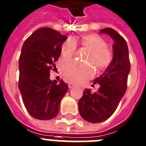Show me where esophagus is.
<instances>
[{
  "label": "esophagus",
  "mask_w": 146,
  "mask_h": 146,
  "mask_svg": "<svg viewBox=\"0 0 146 146\" xmlns=\"http://www.w3.org/2000/svg\"><path fill=\"white\" fill-rule=\"evenodd\" d=\"M74 86H75V85H73V83H69V84H68V87H69L70 89V88H73L74 87Z\"/></svg>",
  "instance_id": "esophagus-1"
}]
</instances>
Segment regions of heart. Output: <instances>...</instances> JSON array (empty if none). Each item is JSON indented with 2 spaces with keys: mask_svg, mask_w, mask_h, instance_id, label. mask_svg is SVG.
I'll list each match as a JSON object with an SVG mask.
<instances>
[{
  "mask_svg": "<svg viewBox=\"0 0 146 146\" xmlns=\"http://www.w3.org/2000/svg\"><path fill=\"white\" fill-rule=\"evenodd\" d=\"M81 44L90 49L86 60L94 63L98 69H104L112 61V54L106 48L107 44L104 39L97 34H88L82 36ZM76 49V43L73 39H67L62 44L61 56L69 59ZM61 72L68 81L76 84H82L94 75V69L90 63H81L75 61H64L61 65Z\"/></svg>",
  "mask_w": 146,
  "mask_h": 146,
  "instance_id": "obj_1",
  "label": "heart"
}]
</instances>
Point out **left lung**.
<instances>
[{
    "label": "left lung",
    "mask_w": 146,
    "mask_h": 146,
    "mask_svg": "<svg viewBox=\"0 0 146 146\" xmlns=\"http://www.w3.org/2000/svg\"><path fill=\"white\" fill-rule=\"evenodd\" d=\"M114 41L113 57L104 73L94 80V85L99 84L96 93L85 89L78 102L80 115L91 123H100L107 120L118 107L127 90V83L131 63L126 41L114 29L106 28L100 30Z\"/></svg>",
    "instance_id": "1"
}]
</instances>
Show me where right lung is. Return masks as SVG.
Listing matches in <instances>:
<instances>
[{"label":"right lung","mask_w":146,"mask_h":146,"mask_svg":"<svg viewBox=\"0 0 146 146\" xmlns=\"http://www.w3.org/2000/svg\"><path fill=\"white\" fill-rule=\"evenodd\" d=\"M66 35L51 28L36 30L25 41L19 61V88L28 113L39 120H50L58 114L68 85L49 79V71L61 55ZM53 70V69H52Z\"/></svg>","instance_id":"add662e5"}]
</instances>
